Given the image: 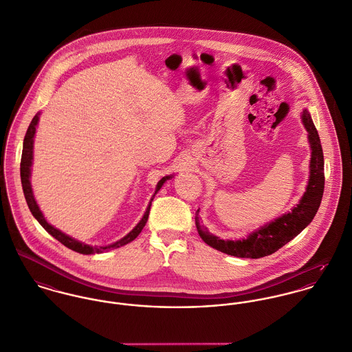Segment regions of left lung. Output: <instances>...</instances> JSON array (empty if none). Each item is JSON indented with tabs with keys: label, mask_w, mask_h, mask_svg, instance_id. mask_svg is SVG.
<instances>
[{
	"label": "left lung",
	"mask_w": 352,
	"mask_h": 352,
	"mask_svg": "<svg viewBox=\"0 0 352 352\" xmlns=\"http://www.w3.org/2000/svg\"><path fill=\"white\" fill-rule=\"evenodd\" d=\"M301 118L302 123L307 131V140L311 153L309 164V180L306 191L300 201L286 214L256 229L247 239L241 240H222L211 234L204 226H201L199 217L197 214L195 225L201 240L207 245L236 257L260 258L272 254L274 252L286 245L313 221L324 192V154L318 133L306 108L303 109Z\"/></svg>",
	"instance_id": "8db88e82"
}]
</instances>
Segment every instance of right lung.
I'll use <instances>...</instances> for the list:
<instances>
[{"label":"right lung","mask_w":352,"mask_h":352,"mask_svg":"<svg viewBox=\"0 0 352 352\" xmlns=\"http://www.w3.org/2000/svg\"><path fill=\"white\" fill-rule=\"evenodd\" d=\"M39 115L41 113H36L32 119V122L30 123V127L27 130V134L24 137V142H23V154H21V164H20V176H21V186H23V192H24V197H25V201L27 204L32 212V215L35 217V219L50 233L51 236L54 239H56L59 243H62L65 247H67L69 250L72 251L78 252V253H82V254H94V253H102V252L109 251V250H115V248H119V247H123L129 243H131L133 240H135L138 237V234L142 232L144 226L146 225L148 222V218H149V212H151V201L154 199L155 194L161 190V187L164 186V183L169 179L173 177V175H169V176H165L162 177L157 186H155V191H154V195L151 197V201L146 207V211L144 214V217L141 218V221L137 223V226L129 233L126 234L123 239H120L119 241L111 244V245H105V247H92V245H88V244H84L67 234H65L63 232H60L59 229L54 228L52 225H50L43 212L41 211L38 203L35 201V197H34V192H32V186H31V168H32V160H34V138H35V133H36V126H38V122H39Z\"/></svg>","instance_id":"1"}]
</instances>
